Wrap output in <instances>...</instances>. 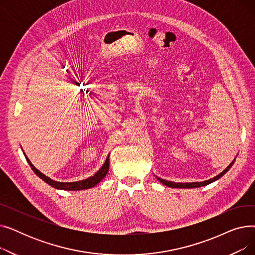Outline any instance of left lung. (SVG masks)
Instances as JSON below:
<instances>
[{"instance_id":"8db88e82","label":"left lung","mask_w":255,"mask_h":255,"mask_svg":"<svg viewBox=\"0 0 255 255\" xmlns=\"http://www.w3.org/2000/svg\"><path fill=\"white\" fill-rule=\"evenodd\" d=\"M234 162H235V160L234 161L227 166L221 173H219L218 176H216L215 178H213V179H210V180H208V181H204V182H194V183H175V182H170V181H165V180H162V179H160V178H157L160 182H161L162 184H164L165 186H168V187H171V188H196V187H202V186H206V185H209V184H211V183H213V182H215L216 180H218V179H220L224 173H226L227 171H229V169L232 167V165L234 164Z\"/></svg>"}]
</instances>
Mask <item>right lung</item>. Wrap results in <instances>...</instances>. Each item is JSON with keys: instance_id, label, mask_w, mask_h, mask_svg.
<instances>
[{"instance_id": "1", "label": "right lung", "mask_w": 255, "mask_h": 255, "mask_svg": "<svg viewBox=\"0 0 255 255\" xmlns=\"http://www.w3.org/2000/svg\"><path fill=\"white\" fill-rule=\"evenodd\" d=\"M25 156V155H24ZM26 161L29 162L31 168L33 169V171L36 173V175L42 179L45 183H47L48 185H50L51 187H55L57 189H62V190H83V189H89L92 188L95 185H97L102 179H104V177L107 175V171H109L110 168V155L107 156L104 164L102 165V167L95 173V175L83 180V181H78V182H70V183H64V182H57L53 181L51 179H49L48 177H46L45 175H43L42 172H40L29 160V158L25 156Z\"/></svg>"}]
</instances>
